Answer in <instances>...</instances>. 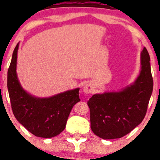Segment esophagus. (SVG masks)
I'll list each match as a JSON object with an SVG mask.
<instances>
[{
  "instance_id": "obj_1",
  "label": "esophagus",
  "mask_w": 160,
  "mask_h": 160,
  "mask_svg": "<svg viewBox=\"0 0 160 160\" xmlns=\"http://www.w3.org/2000/svg\"><path fill=\"white\" fill-rule=\"evenodd\" d=\"M93 90V86L90 82H86V83L83 86V92L86 94L91 93Z\"/></svg>"
}]
</instances>
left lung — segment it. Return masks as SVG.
Wrapping results in <instances>:
<instances>
[{
	"mask_svg": "<svg viewBox=\"0 0 160 160\" xmlns=\"http://www.w3.org/2000/svg\"><path fill=\"white\" fill-rule=\"evenodd\" d=\"M150 58L144 47L141 53V71L133 83L118 92L95 94L87 104L91 128L103 139L120 138L144 120L153 92Z\"/></svg>",
	"mask_w": 160,
	"mask_h": 160,
	"instance_id": "left-lung-1",
	"label": "left lung"
}]
</instances>
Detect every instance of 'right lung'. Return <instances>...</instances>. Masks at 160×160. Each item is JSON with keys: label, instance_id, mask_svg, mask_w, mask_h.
<instances>
[{"label": "right lung", "instance_id": "add662e5", "mask_svg": "<svg viewBox=\"0 0 160 160\" xmlns=\"http://www.w3.org/2000/svg\"><path fill=\"white\" fill-rule=\"evenodd\" d=\"M19 43L16 46L7 72V88L12 113L19 122L35 136L50 138L65 129L72 108L80 102L79 90L72 89L49 98H38L22 87L16 63Z\"/></svg>", "mask_w": 160, "mask_h": 160}]
</instances>
